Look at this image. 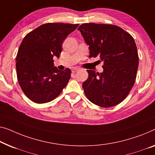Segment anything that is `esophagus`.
Listing matches in <instances>:
<instances>
[{
	"instance_id": "obj_1",
	"label": "esophagus",
	"mask_w": 155,
	"mask_h": 155,
	"mask_svg": "<svg viewBox=\"0 0 155 155\" xmlns=\"http://www.w3.org/2000/svg\"><path fill=\"white\" fill-rule=\"evenodd\" d=\"M78 70H79V68H73L72 69H71V71H72L73 73H74V72H76V71H77Z\"/></svg>"
}]
</instances>
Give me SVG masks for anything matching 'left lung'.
I'll list each match as a JSON object with an SVG mask.
<instances>
[{
	"label": "left lung",
	"mask_w": 155,
	"mask_h": 155,
	"mask_svg": "<svg viewBox=\"0 0 155 155\" xmlns=\"http://www.w3.org/2000/svg\"><path fill=\"white\" fill-rule=\"evenodd\" d=\"M78 30L89 46V58L99 57L104 62L102 73L87 70L88 78L83 83L85 96L101 107L118 104L128 95L137 77L138 55L134 40L114 25L89 23Z\"/></svg>",
	"instance_id": "obj_1"
}]
</instances>
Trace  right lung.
<instances>
[{
  "mask_svg": "<svg viewBox=\"0 0 155 155\" xmlns=\"http://www.w3.org/2000/svg\"><path fill=\"white\" fill-rule=\"evenodd\" d=\"M78 24L48 23L28 33L16 58L17 79L28 98L47 103L61 94L71 77V70H58L54 56L59 58L63 41Z\"/></svg>",
  "mask_w": 155,
  "mask_h": 155,
  "instance_id": "obj_1",
  "label": "right lung"
}]
</instances>
